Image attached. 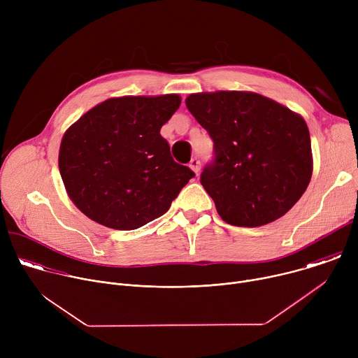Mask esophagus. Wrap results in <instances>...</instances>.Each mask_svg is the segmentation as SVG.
Segmentation results:
<instances>
[{"label": "esophagus", "mask_w": 358, "mask_h": 358, "mask_svg": "<svg viewBox=\"0 0 358 358\" xmlns=\"http://www.w3.org/2000/svg\"><path fill=\"white\" fill-rule=\"evenodd\" d=\"M189 169L195 173V174H198L199 173V169H201V163H199V160L196 159V157H194L191 162H189Z\"/></svg>", "instance_id": "34e87169"}]
</instances>
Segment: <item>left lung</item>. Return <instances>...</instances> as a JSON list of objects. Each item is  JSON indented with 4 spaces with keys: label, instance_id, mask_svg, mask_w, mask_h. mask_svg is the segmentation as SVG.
Here are the masks:
<instances>
[{
    "label": "left lung",
    "instance_id": "8db88e82",
    "mask_svg": "<svg viewBox=\"0 0 358 358\" xmlns=\"http://www.w3.org/2000/svg\"><path fill=\"white\" fill-rule=\"evenodd\" d=\"M185 105L214 141L201 184L220 217L235 227H261L283 217L313 173L303 117L253 92L194 93Z\"/></svg>",
    "mask_w": 358,
    "mask_h": 358
}]
</instances>
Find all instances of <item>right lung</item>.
Instances as JSON below:
<instances>
[{
  "instance_id": "add662e5",
  "label": "right lung",
  "mask_w": 358,
  "mask_h": 358,
  "mask_svg": "<svg viewBox=\"0 0 358 358\" xmlns=\"http://www.w3.org/2000/svg\"><path fill=\"white\" fill-rule=\"evenodd\" d=\"M178 94L112 97L64 134L59 171L75 206L92 221L130 231L166 214L195 174L176 163L160 129Z\"/></svg>"
}]
</instances>
